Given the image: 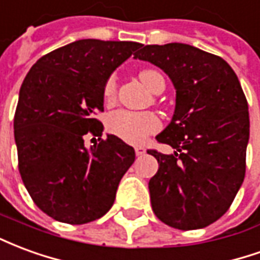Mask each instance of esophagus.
<instances>
[{"instance_id": "1", "label": "esophagus", "mask_w": 260, "mask_h": 260, "mask_svg": "<svg viewBox=\"0 0 260 260\" xmlns=\"http://www.w3.org/2000/svg\"><path fill=\"white\" fill-rule=\"evenodd\" d=\"M135 153H136V156H143V154L146 153V149H145V147H142V146H136L135 147Z\"/></svg>"}]
</instances>
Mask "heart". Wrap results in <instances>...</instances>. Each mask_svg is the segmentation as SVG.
<instances>
[{
	"label": "heart",
	"mask_w": 260,
	"mask_h": 260,
	"mask_svg": "<svg viewBox=\"0 0 260 260\" xmlns=\"http://www.w3.org/2000/svg\"><path fill=\"white\" fill-rule=\"evenodd\" d=\"M139 79L147 89L153 93H157L160 86H166L163 75L154 69H142ZM117 96V78L111 75L103 87V97L106 103H113ZM108 131L121 141L139 145L145 142L147 136L160 129V119L153 113H134L119 110L110 115L107 121Z\"/></svg>",
	"instance_id": "heart-1"
}]
</instances>
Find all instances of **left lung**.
<instances>
[{
  "label": "left lung",
  "instance_id": "8db88e82",
  "mask_svg": "<svg viewBox=\"0 0 260 260\" xmlns=\"http://www.w3.org/2000/svg\"><path fill=\"white\" fill-rule=\"evenodd\" d=\"M134 55L163 69L177 93L173 119L156 136L175 152L147 150L158 163L153 212L170 227L203 229L229 210L245 177L249 113L240 80L221 57L189 44L141 46Z\"/></svg>",
  "mask_w": 260,
  "mask_h": 260
}]
</instances>
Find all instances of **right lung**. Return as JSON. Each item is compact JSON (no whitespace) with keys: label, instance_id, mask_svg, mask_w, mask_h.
<instances>
[{"label":"right lung","instance_id":"obj_1","mask_svg":"<svg viewBox=\"0 0 260 260\" xmlns=\"http://www.w3.org/2000/svg\"><path fill=\"white\" fill-rule=\"evenodd\" d=\"M141 43L83 39L43 55L20 86L14 119L18 166L37 207L54 220L85 224L111 209L135 161L119 138L102 139L106 80ZM99 136L90 149L84 135Z\"/></svg>","mask_w":260,"mask_h":260}]
</instances>
